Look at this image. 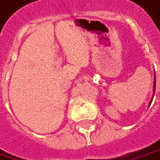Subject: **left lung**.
<instances>
[{"mask_svg": "<svg viewBox=\"0 0 160 160\" xmlns=\"http://www.w3.org/2000/svg\"><path fill=\"white\" fill-rule=\"evenodd\" d=\"M155 90H156V75L154 76V84H153V97H154V94H155ZM153 97H152V99H151V101H150V102H149V105H150V104H151V102H152Z\"/></svg>", "mask_w": 160, "mask_h": 160, "instance_id": "8db88e82", "label": "left lung"}]
</instances>
